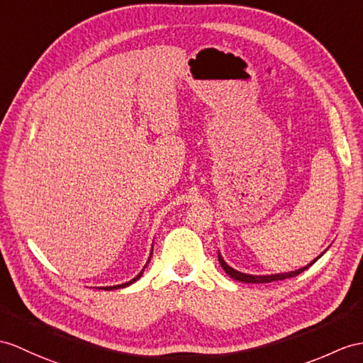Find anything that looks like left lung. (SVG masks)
I'll return each instance as SVG.
<instances>
[{
	"instance_id": "8db88e82",
	"label": "left lung",
	"mask_w": 363,
	"mask_h": 363,
	"mask_svg": "<svg viewBox=\"0 0 363 363\" xmlns=\"http://www.w3.org/2000/svg\"><path fill=\"white\" fill-rule=\"evenodd\" d=\"M328 251V248H326L320 255H317V257L311 262V263H308L306 267H303V268H298V269H296V271H288V272H279V274H267V276H255V274H246V272H240V271H237V269H234V268H231L229 267V264L223 260V257H222V254L218 252V262H220V264H222V268H223V271L228 274L229 277L231 279H234V280H238V281H243V284H269V281H276V280H284V279H289V277H294V276H297V274H300V272H303L305 269H308L309 267H311L313 263H315L317 260H319L322 255Z\"/></svg>"
}]
</instances>
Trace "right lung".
<instances>
[{
	"label": "right lung",
	"instance_id": "obj_1",
	"mask_svg": "<svg viewBox=\"0 0 363 363\" xmlns=\"http://www.w3.org/2000/svg\"><path fill=\"white\" fill-rule=\"evenodd\" d=\"M151 257H152V250H151V254H149V259H147V262H146V264L143 267V269H141L137 276L132 279V280H129V281H126V284H121V285H113V286H100V289H104V291H112V289H120V288H126V286H129V285H132V284H135V281L143 276V271H145V268L147 267V263H149V260H151Z\"/></svg>",
	"mask_w": 363,
	"mask_h": 363
}]
</instances>
